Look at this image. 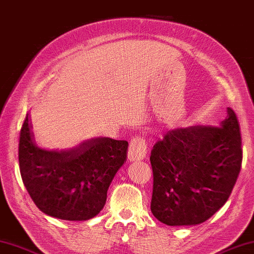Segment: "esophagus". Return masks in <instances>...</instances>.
Wrapping results in <instances>:
<instances>
[{"label":"esophagus","instance_id":"34e87169","mask_svg":"<svg viewBox=\"0 0 254 254\" xmlns=\"http://www.w3.org/2000/svg\"><path fill=\"white\" fill-rule=\"evenodd\" d=\"M147 154V142L146 139L141 136H134L129 142L128 159L130 161H138L144 159Z\"/></svg>","mask_w":254,"mask_h":254}]
</instances>
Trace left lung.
Here are the masks:
<instances>
[{
    "instance_id": "8db88e82",
    "label": "left lung",
    "mask_w": 254,
    "mask_h": 254,
    "mask_svg": "<svg viewBox=\"0 0 254 254\" xmlns=\"http://www.w3.org/2000/svg\"><path fill=\"white\" fill-rule=\"evenodd\" d=\"M220 126H190L164 134L151 150V211L168 226L198 225L225 205L242 162L239 122L227 108Z\"/></svg>"
}]
</instances>
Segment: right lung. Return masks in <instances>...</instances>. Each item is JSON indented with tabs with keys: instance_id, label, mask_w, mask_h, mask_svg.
<instances>
[{
	"instance_id": "right-lung-1",
	"label": "right lung",
	"mask_w": 254,
	"mask_h": 254,
	"mask_svg": "<svg viewBox=\"0 0 254 254\" xmlns=\"http://www.w3.org/2000/svg\"><path fill=\"white\" fill-rule=\"evenodd\" d=\"M28 115L19 137L23 183L38 208L64 220H87L105 205L107 190L124 162L128 142L107 137L69 150H46L35 142Z\"/></svg>"
}]
</instances>
